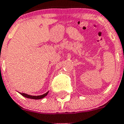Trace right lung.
I'll list each match as a JSON object with an SVG mask.
<instances>
[{
	"mask_svg": "<svg viewBox=\"0 0 124 124\" xmlns=\"http://www.w3.org/2000/svg\"><path fill=\"white\" fill-rule=\"evenodd\" d=\"M19 93L21 94L22 95H23V97H27V98H29V99H43L45 97H46L47 94L48 93V92H47L46 93H44L43 95H38V96H35V95H28L27 93H21V92H19Z\"/></svg>",
	"mask_w": 124,
	"mask_h": 124,
	"instance_id": "1",
	"label": "right lung"
}]
</instances>
